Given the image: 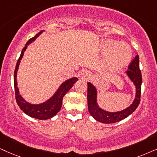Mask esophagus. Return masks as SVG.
I'll return each instance as SVG.
<instances>
[{
	"instance_id": "obj_1",
	"label": "esophagus",
	"mask_w": 157,
	"mask_h": 157,
	"mask_svg": "<svg viewBox=\"0 0 157 157\" xmlns=\"http://www.w3.org/2000/svg\"><path fill=\"white\" fill-rule=\"evenodd\" d=\"M82 75L85 77H88V78H89V79H91V74L88 72V71L83 70L82 72Z\"/></svg>"
}]
</instances>
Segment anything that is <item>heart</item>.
I'll use <instances>...</instances> for the list:
<instances>
[{
	"label": "heart",
	"instance_id": "obj_1",
	"mask_svg": "<svg viewBox=\"0 0 157 157\" xmlns=\"http://www.w3.org/2000/svg\"><path fill=\"white\" fill-rule=\"evenodd\" d=\"M102 51L107 53L106 64L112 69H120L130 62L132 50L125 43H117L112 40H106L101 45Z\"/></svg>",
	"mask_w": 157,
	"mask_h": 157
}]
</instances>
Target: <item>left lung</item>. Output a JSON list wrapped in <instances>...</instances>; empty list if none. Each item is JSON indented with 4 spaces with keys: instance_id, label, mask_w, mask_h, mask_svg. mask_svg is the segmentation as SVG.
I'll return each mask as SVG.
<instances>
[{
    "instance_id": "8db88e82",
    "label": "left lung",
    "mask_w": 157,
    "mask_h": 157,
    "mask_svg": "<svg viewBox=\"0 0 157 157\" xmlns=\"http://www.w3.org/2000/svg\"><path fill=\"white\" fill-rule=\"evenodd\" d=\"M130 79L133 82L136 88V98L130 106L125 109L117 112H109L101 109L96 101L97 90L90 82H88V106L89 113L95 120L98 122L110 124L117 122L130 115L140 104V94H141L142 76L139 68V56H136L132 59L128 66V70L126 72Z\"/></svg>"
}]
</instances>
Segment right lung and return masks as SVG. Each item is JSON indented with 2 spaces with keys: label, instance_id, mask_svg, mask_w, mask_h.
<instances>
[{
  "label": "right lung",
  "instance_id": "1",
  "mask_svg": "<svg viewBox=\"0 0 157 157\" xmlns=\"http://www.w3.org/2000/svg\"><path fill=\"white\" fill-rule=\"evenodd\" d=\"M43 32V30L40 31V33L35 35V37H32L29 39L27 43L25 44V46L23 48L21 51V55L18 59L17 65L14 71V76H13V84H14V89H15V98L18 106L19 108L31 117L37 119V120H48L53 117H54L56 114L60 111L62 105V100L63 97L65 96V94L72 88L73 85L77 82L78 79L77 77H72V78L69 79L63 82L60 85L58 90L55 93V94L51 97L50 99L45 101L43 104H31L27 102L25 100H24L21 95L19 93V89L17 87V70L19 69V63H20L21 59H22L26 48H27L29 43H31L33 41H34Z\"/></svg>",
  "mask_w": 157,
  "mask_h": 157
}]
</instances>
